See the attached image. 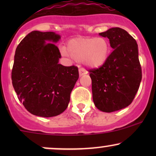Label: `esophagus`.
Listing matches in <instances>:
<instances>
[{
	"instance_id": "34e87169",
	"label": "esophagus",
	"mask_w": 156,
	"mask_h": 156,
	"mask_svg": "<svg viewBox=\"0 0 156 156\" xmlns=\"http://www.w3.org/2000/svg\"><path fill=\"white\" fill-rule=\"evenodd\" d=\"M87 73V71H85V69H82V68H80L79 69V76H82L83 75H86Z\"/></svg>"
}]
</instances>
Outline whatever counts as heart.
Wrapping results in <instances>:
<instances>
[{
	"instance_id": "b5f03b06",
	"label": "heart",
	"mask_w": 156,
	"mask_h": 156,
	"mask_svg": "<svg viewBox=\"0 0 156 156\" xmlns=\"http://www.w3.org/2000/svg\"><path fill=\"white\" fill-rule=\"evenodd\" d=\"M67 49L61 48V53L67 58L83 62L89 69H98L108 62L111 46L104 37H80L73 39L67 43Z\"/></svg>"
}]
</instances>
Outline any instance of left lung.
<instances>
[{
  "label": "left lung",
  "instance_id": "1",
  "mask_svg": "<svg viewBox=\"0 0 156 156\" xmlns=\"http://www.w3.org/2000/svg\"><path fill=\"white\" fill-rule=\"evenodd\" d=\"M107 37L113 51L108 62L89 71L92 98L103 112H113L128 106L133 101L141 80L136 41L125 30L112 28L99 34Z\"/></svg>",
  "mask_w": 156,
  "mask_h": 156
}]
</instances>
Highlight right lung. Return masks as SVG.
I'll return each mask as SVG.
<instances>
[{"instance_id": "1", "label": "right lung", "mask_w": 156, "mask_h": 156, "mask_svg": "<svg viewBox=\"0 0 156 156\" xmlns=\"http://www.w3.org/2000/svg\"><path fill=\"white\" fill-rule=\"evenodd\" d=\"M60 38L54 32L34 31L16 49L12 85L19 101L34 115L51 117L64 112L79 77L76 66L58 64L62 55L53 43Z\"/></svg>"}]
</instances>
